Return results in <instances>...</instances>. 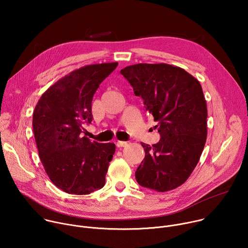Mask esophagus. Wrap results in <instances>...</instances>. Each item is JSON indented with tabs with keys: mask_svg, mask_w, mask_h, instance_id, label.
<instances>
[{
	"mask_svg": "<svg viewBox=\"0 0 248 248\" xmlns=\"http://www.w3.org/2000/svg\"><path fill=\"white\" fill-rule=\"evenodd\" d=\"M127 145V142H125V141H118L117 142V146L120 148V147H125Z\"/></svg>",
	"mask_w": 248,
	"mask_h": 248,
	"instance_id": "1",
	"label": "esophagus"
}]
</instances>
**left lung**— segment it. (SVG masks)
<instances>
[{"label": "left lung", "instance_id": "1", "mask_svg": "<svg viewBox=\"0 0 248 248\" xmlns=\"http://www.w3.org/2000/svg\"><path fill=\"white\" fill-rule=\"evenodd\" d=\"M121 74L144 100L161 135L152 146L141 142L145 158L135 171L137 183L158 192L179 187L198 164L207 138V105L199 81L163 62L128 65Z\"/></svg>", "mask_w": 248, "mask_h": 248}]
</instances>
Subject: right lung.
Listing matches in <instances>:
<instances>
[{
  "label": "right lung",
  "instance_id": "add662e5",
  "mask_svg": "<svg viewBox=\"0 0 248 248\" xmlns=\"http://www.w3.org/2000/svg\"><path fill=\"white\" fill-rule=\"evenodd\" d=\"M118 62L84 65L50 86L33 112L32 126L41 163L51 182L69 194H89L105 186L114 143L90 141L81 132L92 122L91 103Z\"/></svg>",
  "mask_w": 248,
  "mask_h": 248
}]
</instances>
